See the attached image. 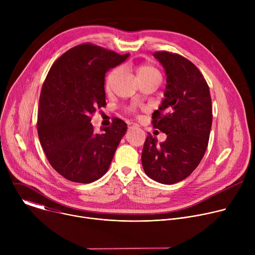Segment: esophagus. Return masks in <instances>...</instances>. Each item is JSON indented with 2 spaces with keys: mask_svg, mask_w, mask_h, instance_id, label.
Returning a JSON list of instances; mask_svg holds the SVG:
<instances>
[{
  "mask_svg": "<svg viewBox=\"0 0 255 255\" xmlns=\"http://www.w3.org/2000/svg\"><path fill=\"white\" fill-rule=\"evenodd\" d=\"M137 127H138V125L135 124V123H129L128 124V128L129 129H134V128H137Z\"/></svg>",
  "mask_w": 255,
  "mask_h": 255,
  "instance_id": "34e87169",
  "label": "esophagus"
}]
</instances>
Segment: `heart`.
Masks as SVG:
<instances>
[{
  "label": "heart",
  "instance_id": "obj_1",
  "mask_svg": "<svg viewBox=\"0 0 255 255\" xmlns=\"http://www.w3.org/2000/svg\"><path fill=\"white\" fill-rule=\"evenodd\" d=\"M135 70H136L137 79H145V78H159L160 79L159 71L151 64H148V63L138 64L136 66ZM121 71H122L121 67H116L109 72V75L106 78V89L107 90H111L113 88L115 82L117 81L118 77L121 74Z\"/></svg>",
  "mask_w": 255,
  "mask_h": 255
}]
</instances>
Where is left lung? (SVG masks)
I'll return each instance as SVG.
<instances>
[{"mask_svg": "<svg viewBox=\"0 0 255 255\" xmlns=\"http://www.w3.org/2000/svg\"><path fill=\"white\" fill-rule=\"evenodd\" d=\"M153 56L165 69L167 85L161 105L152 114V125L166 139L158 144L149 133L141 161L150 178L172 185L188 177L206 152L212 100L205 78L192 61L168 51H156Z\"/></svg>", "mask_w": 255, "mask_h": 255, "instance_id": "1", "label": "left lung"}]
</instances>
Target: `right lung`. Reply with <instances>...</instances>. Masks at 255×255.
<instances>
[{
    "label": "right lung",
    "mask_w": 255,
    "mask_h": 255,
    "mask_svg": "<svg viewBox=\"0 0 255 255\" xmlns=\"http://www.w3.org/2000/svg\"><path fill=\"white\" fill-rule=\"evenodd\" d=\"M129 53L84 43L63 53L50 67L38 107L37 131L51 166L70 181L90 184L110 167L127 124L116 118L96 133L91 123L106 105L105 76Z\"/></svg>",
    "instance_id": "1"
}]
</instances>
